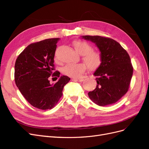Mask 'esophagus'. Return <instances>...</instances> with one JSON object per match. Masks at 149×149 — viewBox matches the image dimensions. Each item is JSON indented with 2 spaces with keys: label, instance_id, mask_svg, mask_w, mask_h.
I'll return each instance as SVG.
<instances>
[{
  "label": "esophagus",
  "instance_id": "34e87169",
  "mask_svg": "<svg viewBox=\"0 0 149 149\" xmlns=\"http://www.w3.org/2000/svg\"><path fill=\"white\" fill-rule=\"evenodd\" d=\"M73 80H75L76 81H83L84 79H81V78H79V79H73Z\"/></svg>",
  "mask_w": 149,
  "mask_h": 149
}]
</instances>
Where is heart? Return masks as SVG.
<instances>
[{
  "instance_id": "1",
  "label": "heart",
  "mask_w": 149,
  "mask_h": 149,
  "mask_svg": "<svg viewBox=\"0 0 149 149\" xmlns=\"http://www.w3.org/2000/svg\"><path fill=\"white\" fill-rule=\"evenodd\" d=\"M76 51L82 55V59L89 70L98 69L102 63V55L98 51L92 50V46L84 41L77 40L73 42ZM86 70L85 64H68L62 68V73L70 77H79Z\"/></svg>"
}]
</instances>
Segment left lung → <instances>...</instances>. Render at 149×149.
Segmentation results:
<instances>
[{
  "label": "left lung",
  "mask_w": 149,
  "mask_h": 149,
  "mask_svg": "<svg viewBox=\"0 0 149 149\" xmlns=\"http://www.w3.org/2000/svg\"><path fill=\"white\" fill-rule=\"evenodd\" d=\"M95 43L102 55V63L93 75L97 85L88 95L90 100L103 107L117 102L128 91L133 67L127 51L118 42L100 36H82Z\"/></svg>",
  "instance_id": "obj_1"
}]
</instances>
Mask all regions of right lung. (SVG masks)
<instances>
[{"label":"right lung","instance_id":"obj_1","mask_svg":"<svg viewBox=\"0 0 149 149\" xmlns=\"http://www.w3.org/2000/svg\"><path fill=\"white\" fill-rule=\"evenodd\" d=\"M59 40L50 38L31 43L19 54L15 62L16 85L29 103L38 109L53 108L62 96L65 85L70 80L63 75L55 84L49 83L51 75L56 79L60 76L59 71L54 72V57Z\"/></svg>","mask_w":149,"mask_h":149}]
</instances>
